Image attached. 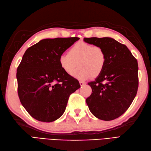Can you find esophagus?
<instances>
[{"label": "esophagus", "instance_id": "esophagus-1", "mask_svg": "<svg viewBox=\"0 0 151 151\" xmlns=\"http://www.w3.org/2000/svg\"><path fill=\"white\" fill-rule=\"evenodd\" d=\"M79 84H80L81 86H84V85H85V84H86L85 83H84V82H83V81H80V82H79Z\"/></svg>", "mask_w": 151, "mask_h": 151}]
</instances>
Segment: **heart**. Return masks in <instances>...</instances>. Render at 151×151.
<instances>
[{
  "label": "heart",
  "instance_id": "b5f03b06",
  "mask_svg": "<svg viewBox=\"0 0 151 151\" xmlns=\"http://www.w3.org/2000/svg\"><path fill=\"white\" fill-rule=\"evenodd\" d=\"M61 69L68 75H72L76 66L79 68L73 74L75 78L85 81L97 78L104 71L107 64V56L103 47L79 42L59 57Z\"/></svg>",
  "mask_w": 151,
  "mask_h": 151
}]
</instances>
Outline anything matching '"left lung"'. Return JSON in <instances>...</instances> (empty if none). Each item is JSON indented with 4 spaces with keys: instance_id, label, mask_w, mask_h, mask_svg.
Listing matches in <instances>:
<instances>
[{
    "instance_id": "left-lung-1",
    "label": "left lung",
    "mask_w": 151,
    "mask_h": 151,
    "mask_svg": "<svg viewBox=\"0 0 151 151\" xmlns=\"http://www.w3.org/2000/svg\"><path fill=\"white\" fill-rule=\"evenodd\" d=\"M84 41L103 47L107 56L104 71L88 83L92 89L86 104L93 115L102 120L118 118L126 111L138 88L137 60L128 48L111 38H84Z\"/></svg>"
}]
</instances>
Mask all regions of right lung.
Wrapping results in <instances>:
<instances>
[{
	"label": "right lung",
	"mask_w": 151,
	"mask_h": 151,
	"mask_svg": "<svg viewBox=\"0 0 151 151\" xmlns=\"http://www.w3.org/2000/svg\"><path fill=\"white\" fill-rule=\"evenodd\" d=\"M79 40L43 39L25 52L17 68L18 94L21 104L36 120L51 122L58 119L70 95L81 87L59 63L60 55Z\"/></svg>",
	"instance_id": "add662e5"
}]
</instances>
